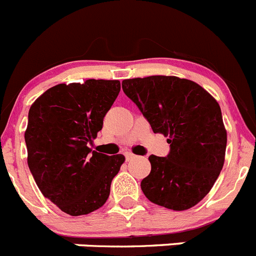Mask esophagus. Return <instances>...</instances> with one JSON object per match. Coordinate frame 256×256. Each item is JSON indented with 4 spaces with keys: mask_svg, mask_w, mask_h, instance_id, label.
Segmentation results:
<instances>
[{
    "mask_svg": "<svg viewBox=\"0 0 256 256\" xmlns=\"http://www.w3.org/2000/svg\"><path fill=\"white\" fill-rule=\"evenodd\" d=\"M124 155H126V162H130V160L134 159V158H136V155H134V154H132V152H126V154H124Z\"/></svg>",
    "mask_w": 256,
    "mask_h": 256,
    "instance_id": "34e87169",
    "label": "esophagus"
}]
</instances>
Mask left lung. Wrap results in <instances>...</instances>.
I'll return each mask as SVG.
<instances>
[{
    "mask_svg": "<svg viewBox=\"0 0 256 256\" xmlns=\"http://www.w3.org/2000/svg\"><path fill=\"white\" fill-rule=\"evenodd\" d=\"M122 87L154 133L170 144L166 158H148L151 172L141 182L144 196L177 212L195 206L224 164L227 130L219 104L200 84L174 76L124 79Z\"/></svg>",
    "mask_w": 256,
    "mask_h": 256,
    "instance_id": "8db88e82",
    "label": "left lung"
}]
</instances>
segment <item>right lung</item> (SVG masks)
Here are the masks:
<instances>
[{"label": "right lung", "mask_w": 256, "mask_h": 256, "mask_svg": "<svg viewBox=\"0 0 256 256\" xmlns=\"http://www.w3.org/2000/svg\"><path fill=\"white\" fill-rule=\"evenodd\" d=\"M120 91L119 80L54 86L32 104L26 137L28 166L44 198L69 216L102 206L126 158L88 148Z\"/></svg>", "instance_id": "1"}]
</instances>
